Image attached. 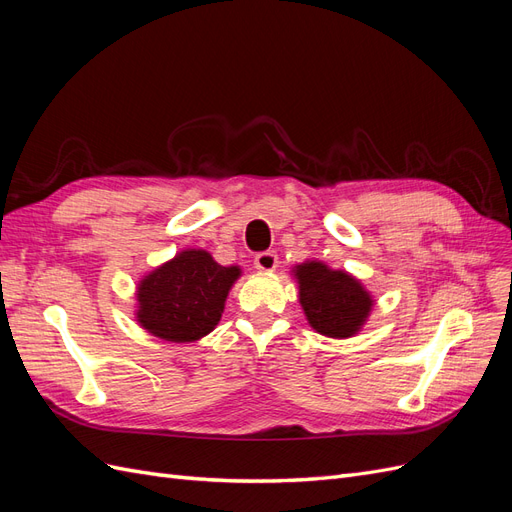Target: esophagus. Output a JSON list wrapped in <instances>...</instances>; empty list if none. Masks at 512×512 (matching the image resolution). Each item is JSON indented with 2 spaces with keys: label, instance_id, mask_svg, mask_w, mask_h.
<instances>
[{
  "label": "esophagus",
  "instance_id": "esophagus-1",
  "mask_svg": "<svg viewBox=\"0 0 512 512\" xmlns=\"http://www.w3.org/2000/svg\"><path fill=\"white\" fill-rule=\"evenodd\" d=\"M254 265L260 271H275V267H277V254L271 252V250L269 252H260L254 258Z\"/></svg>",
  "mask_w": 512,
  "mask_h": 512
}]
</instances>
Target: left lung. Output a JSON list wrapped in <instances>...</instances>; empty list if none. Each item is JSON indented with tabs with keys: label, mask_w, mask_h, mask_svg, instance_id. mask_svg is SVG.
I'll return each mask as SVG.
<instances>
[{
	"label": "left lung",
	"mask_w": 512,
	"mask_h": 512,
	"mask_svg": "<svg viewBox=\"0 0 512 512\" xmlns=\"http://www.w3.org/2000/svg\"><path fill=\"white\" fill-rule=\"evenodd\" d=\"M301 305L312 327L329 337H350L359 331L371 309V297L344 271L322 262H305L297 269Z\"/></svg>",
	"instance_id": "8db88e82"
}]
</instances>
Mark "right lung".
<instances>
[{
    "label": "right lung",
    "mask_w": 512,
    "mask_h": 512,
    "mask_svg": "<svg viewBox=\"0 0 512 512\" xmlns=\"http://www.w3.org/2000/svg\"><path fill=\"white\" fill-rule=\"evenodd\" d=\"M239 273L203 250L181 252L138 286V322L166 342H194L220 322Z\"/></svg>",
    "instance_id": "add662e5"
}]
</instances>
